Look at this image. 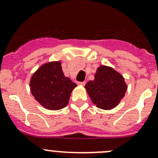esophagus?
I'll return each mask as SVG.
<instances>
[{
	"label": "esophagus",
	"mask_w": 158,
	"mask_h": 158,
	"mask_svg": "<svg viewBox=\"0 0 158 158\" xmlns=\"http://www.w3.org/2000/svg\"><path fill=\"white\" fill-rule=\"evenodd\" d=\"M77 84H78V85H85V82H78Z\"/></svg>",
	"instance_id": "1"
}]
</instances>
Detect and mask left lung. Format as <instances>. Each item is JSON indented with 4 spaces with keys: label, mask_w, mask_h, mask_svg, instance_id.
Returning <instances> with one entry per match:
<instances>
[{
    "label": "left lung",
    "mask_w": 158,
    "mask_h": 158,
    "mask_svg": "<svg viewBox=\"0 0 158 158\" xmlns=\"http://www.w3.org/2000/svg\"><path fill=\"white\" fill-rule=\"evenodd\" d=\"M85 88L92 102L105 110L118 106L127 91L123 76L112 68L105 66L97 69L95 79L87 82Z\"/></svg>",
    "instance_id": "left-lung-1"
}]
</instances>
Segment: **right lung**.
Returning <instances> with one entry per match:
<instances>
[{
  "label": "right lung",
  "instance_id": "obj_1",
  "mask_svg": "<svg viewBox=\"0 0 158 158\" xmlns=\"http://www.w3.org/2000/svg\"><path fill=\"white\" fill-rule=\"evenodd\" d=\"M30 90L35 99L46 109L60 110L67 106L76 83L64 76L61 63L43 65L30 79Z\"/></svg>",
  "mask_w": 158,
  "mask_h": 158
}]
</instances>
